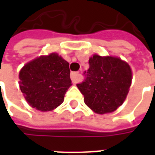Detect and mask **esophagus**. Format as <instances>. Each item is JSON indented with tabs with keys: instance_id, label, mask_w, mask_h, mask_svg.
<instances>
[{
	"instance_id": "1",
	"label": "esophagus",
	"mask_w": 155,
	"mask_h": 155,
	"mask_svg": "<svg viewBox=\"0 0 155 155\" xmlns=\"http://www.w3.org/2000/svg\"><path fill=\"white\" fill-rule=\"evenodd\" d=\"M71 79L74 84H76L80 81V74L79 72H72L71 74Z\"/></svg>"
}]
</instances>
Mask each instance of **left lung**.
Segmentation results:
<instances>
[{
    "label": "left lung",
    "mask_w": 155,
    "mask_h": 155,
    "mask_svg": "<svg viewBox=\"0 0 155 155\" xmlns=\"http://www.w3.org/2000/svg\"><path fill=\"white\" fill-rule=\"evenodd\" d=\"M89 65L84 80L76 84L84 103L97 114L113 112L123 104L131 85L130 65L119 58L97 54L90 58Z\"/></svg>",
    "instance_id": "1"
}]
</instances>
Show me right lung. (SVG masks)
<instances>
[{"instance_id":"1","label":"right lung","mask_w":155,"mask_h":155,"mask_svg":"<svg viewBox=\"0 0 155 155\" xmlns=\"http://www.w3.org/2000/svg\"><path fill=\"white\" fill-rule=\"evenodd\" d=\"M69 63L55 53L29 62L20 71V88L31 107L54 110L64 101L71 85Z\"/></svg>"}]
</instances>
